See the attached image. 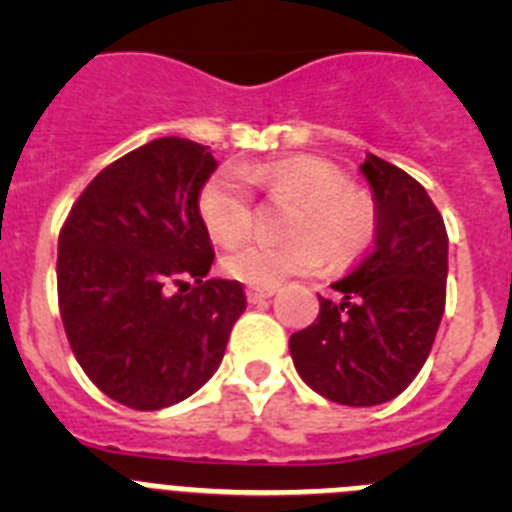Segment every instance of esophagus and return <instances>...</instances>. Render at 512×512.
<instances>
[{
    "instance_id": "obj_1",
    "label": "esophagus",
    "mask_w": 512,
    "mask_h": 512,
    "mask_svg": "<svg viewBox=\"0 0 512 512\" xmlns=\"http://www.w3.org/2000/svg\"><path fill=\"white\" fill-rule=\"evenodd\" d=\"M274 292H277V287H248L246 297L248 302H261V300H269Z\"/></svg>"
}]
</instances>
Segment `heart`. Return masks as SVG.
<instances>
[{"instance_id":"b5f03b06","label":"heart","mask_w":512,"mask_h":512,"mask_svg":"<svg viewBox=\"0 0 512 512\" xmlns=\"http://www.w3.org/2000/svg\"><path fill=\"white\" fill-rule=\"evenodd\" d=\"M259 184L274 197H292L287 241L251 238L223 256L228 277L251 287H277L282 279L310 274L325 259L343 266L359 259L377 233V207L372 197L354 189L336 164L315 156H295L220 169L197 194V215L215 243L241 241L253 225L248 184Z\"/></svg>"}]
</instances>
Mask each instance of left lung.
<instances>
[{"instance_id": "8db88e82", "label": "left lung", "mask_w": 512, "mask_h": 512, "mask_svg": "<svg viewBox=\"0 0 512 512\" xmlns=\"http://www.w3.org/2000/svg\"><path fill=\"white\" fill-rule=\"evenodd\" d=\"M361 174L377 207L374 248L318 295L315 323L289 338L295 369L338 405L369 408L400 395L423 369L446 307L449 235L428 192L369 153Z\"/></svg>"}]
</instances>
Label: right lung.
Returning <instances> with one entry per match:
<instances>
[{
  "instance_id": "add662e5",
  "label": "right lung",
  "mask_w": 512,
  "mask_h": 512,
  "mask_svg": "<svg viewBox=\"0 0 512 512\" xmlns=\"http://www.w3.org/2000/svg\"><path fill=\"white\" fill-rule=\"evenodd\" d=\"M207 146L158 138L99 171L58 235V307L76 361L133 410L187 400L217 372L241 282L205 279L215 251L197 194Z\"/></svg>"
}]
</instances>
